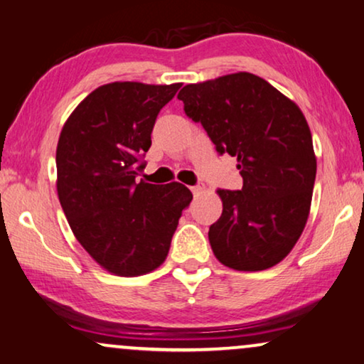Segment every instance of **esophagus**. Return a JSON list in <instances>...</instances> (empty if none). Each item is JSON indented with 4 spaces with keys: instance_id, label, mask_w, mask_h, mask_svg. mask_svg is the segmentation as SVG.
<instances>
[{
    "instance_id": "obj_1",
    "label": "esophagus",
    "mask_w": 364,
    "mask_h": 364,
    "mask_svg": "<svg viewBox=\"0 0 364 364\" xmlns=\"http://www.w3.org/2000/svg\"><path fill=\"white\" fill-rule=\"evenodd\" d=\"M191 191H193V195H200V193L203 191V186H191Z\"/></svg>"
}]
</instances>
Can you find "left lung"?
<instances>
[{"label": "left lung", "instance_id": "8db88e82", "mask_svg": "<svg viewBox=\"0 0 364 364\" xmlns=\"http://www.w3.org/2000/svg\"><path fill=\"white\" fill-rule=\"evenodd\" d=\"M216 149L238 159L240 191L218 190L223 213L210 226L220 263L236 271L278 264L296 245L311 208L316 156L299 106L253 73H231L178 93Z\"/></svg>", "mask_w": 364, "mask_h": 364}]
</instances>
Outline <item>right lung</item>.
Listing matches in <instances>:
<instances>
[{
    "instance_id": "right-lung-1",
    "label": "right lung",
    "mask_w": 364,
    "mask_h": 364,
    "mask_svg": "<svg viewBox=\"0 0 364 364\" xmlns=\"http://www.w3.org/2000/svg\"><path fill=\"white\" fill-rule=\"evenodd\" d=\"M179 88L181 83L114 81L91 91L63 124L58 198L73 235L111 274L141 276L159 268L193 200L178 181L136 183L159 109Z\"/></svg>"
}]
</instances>
